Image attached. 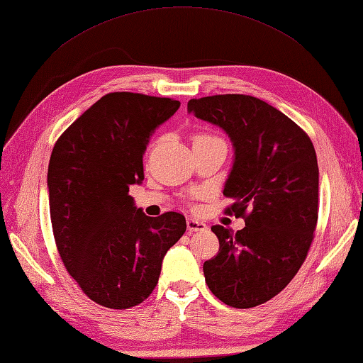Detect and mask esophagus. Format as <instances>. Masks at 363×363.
Segmentation results:
<instances>
[{"label":"esophagus","instance_id":"1","mask_svg":"<svg viewBox=\"0 0 363 363\" xmlns=\"http://www.w3.org/2000/svg\"><path fill=\"white\" fill-rule=\"evenodd\" d=\"M186 227H188L189 232H203V230H206V224L202 223V220L194 219V218L186 219Z\"/></svg>","mask_w":363,"mask_h":363}]
</instances>
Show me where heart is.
I'll return each mask as SVG.
<instances>
[{
  "mask_svg": "<svg viewBox=\"0 0 363 363\" xmlns=\"http://www.w3.org/2000/svg\"><path fill=\"white\" fill-rule=\"evenodd\" d=\"M202 139H218V138H214L211 135H205V133H201V135L194 136V140H202Z\"/></svg>",
  "mask_w": 363,
  "mask_h": 363,
  "instance_id": "obj_1",
  "label": "heart"
}]
</instances>
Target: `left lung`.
<instances>
[{
  "label": "left lung",
  "mask_w": 363,
  "mask_h": 363,
  "mask_svg": "<svg viewBox=\"0 0 363 363\" xmlns=\"http://www.w3.org/2000/svg\"><path fill=\"white\" fill-rule=\"evenodd\" d=\"M188 113L230 138L227 211L246 220L236 233L211 227L219 252L203 263L205 282L230 307L264 304L291 282L313 241L320 174L313 144L290 117L250 95L192 99Z\"/></svg>",
  "instance_id": "left-lung-1"
}]
</instances>
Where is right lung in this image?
Here are the masks:
<instances>
[{
    "label": "right lung",
    "instance_id": "right-lung-1",
    "mask_svg": "<svg viewBox=\"0 0 363 363\" xmlns=\"http://www.w3.org/2000/svg\"><path fill=\"white\" fill-rule=\"evenodd\" d=\"M179 100L111 92L56 140L48 164L50 216L61 260L89 299L130 308L157 286L166 252L186 232L180 213L145 216L128 194L144 180L152 133Z\"/></svg>",
    "mask_w": 363,
    "mask_h": 363
}]
</instances>
